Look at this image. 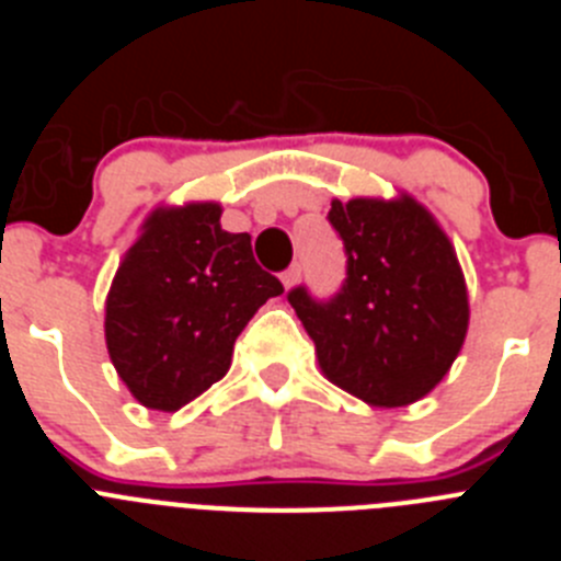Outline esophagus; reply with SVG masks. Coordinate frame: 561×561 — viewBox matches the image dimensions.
Returning a JSON list of instances; mask_svg holds the SVG:
<instances>
[{
	"mask_svg": "<svg viewBox=\"0 0 561 561\" xmlns=\"http://www.w3.org/2000/svg\"><path fill=\"white\" fill-rule=\"evenodd\" d=\"M300 275H304V266H300V264H291L289 270H284V275H280V280H284L286 289H291V286H295L297 280H300Z\"/></svg>",
	"mask_w": 561,
	"mask_h": 561,
	"instance_id": "34e87169",
	"label": "esophagus"
}]
</instances>
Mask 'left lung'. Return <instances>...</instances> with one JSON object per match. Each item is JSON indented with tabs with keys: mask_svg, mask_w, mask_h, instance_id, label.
<instances>
[{
	"mask_svg": "<svg viewBox=\"0 0 561 561\" xmlns=\"http://www.w3.org/2000/svg\"><path fill=\"white\" fill-rule=\"evenodd\" d=\"M329 225L345 280L331 297L295 286L291 309L334 385L374 408L413 404L447 376L469 325L453 244L410 196L331 202Z\"/></svg>",
	"mask_w": 561,
	"mask_h": 561,
	"instance_id": "obj_1",
	"label": "left lung"
}]
</instances>
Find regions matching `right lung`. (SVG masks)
I'll use <instances>...</instances> for the list:
<instances>
[{"label":"right lung","mask_w":561,"mask_h":561,"mask_svg":"<svg viewBox=\"0 0 561 561\" xmlns=\"http://www.w3.org/2000/svg\"><path fill=\"white\" fill-rule=\"evenodd\" d=\"M219 205L157 210L106 297V345L134 399L180 410L230 368L236 336L284 284L257 266Z\"/></svg>","instance_id":"1"}]
</instances>
